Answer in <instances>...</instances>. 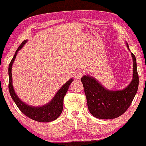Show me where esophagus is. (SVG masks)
Returning <instances> with one entry per match:
<instances>
[{
  "instance_id": "1",
  "label": "esophagus",
  "mask_w": 146,
  "mask_h": 146,
  "mask_svg": "<svg viewBox=\"0 0 146 146\" xmlns=\"http://www.w3.org/2000/svg\"><path fill=\"white\" fill-rule=\"evenodd\" d=\"M83 75H84V72H83L81 70H76L75 72L74 76H75V78H76L77 79L81 78Z\"/></svg>"
}]
</instances>
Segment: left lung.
<instances>
[{
	"instance_id": "1",
	"label": "left lung",
	"mask_w": 146,
	"mask_h": 146,
	"mask_svg": "<svg viewBox=\"0 0 146 146\" xmlns=\"http://www.w3.org/2000/svg\"><path fill=\"white\" fill-rule=\"evenodd\" d=\"M129 50V45L127 43ZM133 58V79L131 83L121 90H109L102 86L96 79L90 76L81 78L90 113L98 119H111L123 114L131 105L137 92L139 85L136 58Z\"/></svg>"
}]
</instances>
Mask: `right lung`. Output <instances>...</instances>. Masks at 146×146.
I'll return each instance as SVG.
<instances>
[{"label": "right lung", "mask_w": 146, "mask_h": 146, "mask_svg": "<svg viewBox=\"0 0 146 146\" xmlns=\"http://www.w3.org/2000/svg\"><path fill=\"white\" fill-rule=\"evenodd\" d=\"M27 40H25L22 42L21 44L19 45L17 50L15 53L14 57L9 64V90L10 92L11 98L16 104L17 107L19 109V110L25 115L26 116L29 118L35 120L38 122H50L52 121H54L58 117L60 116L62 113V111L63 110L64 106V98L65 96L66 92L68 91L70 85L73 81V78L70 79L66 84H64L62 88L58 90L54 97L52 98V100L50 103L47 105L41 106V107H32L25 104L23 102L21 101L19 98L18 97L16 93L15 92L14 88L13 86V81H12V73H11V70H12V66L13 62L15 61V58H16L17 52L21 49L23 48V46L25 45V43L27 42Z\"/></svg>", "instance_id": "add662e5"}]
</instances>
